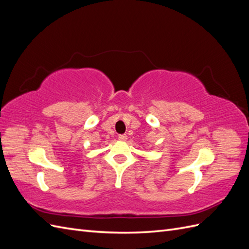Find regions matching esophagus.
I'll list each match as a JSON object with an SVG mask.
<instances>
[{"instance_id": "obj_1", "label": "esophagus", "mask_w": 249, "mask_h": 249, "mask_svg": "<svg viewBox=\"0 0 249 249\" xmlns=\"http://www.w3.org/2000/svg\"><path fill=\"white\" fill-rule=\"evenodd\" d=\"M118 139L122 141H125L127 139V136L125 134H120V135H118Z\"/></svg>"}]
</instances>
